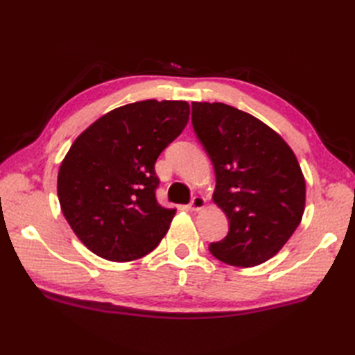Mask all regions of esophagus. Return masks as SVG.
<instances>
[{
    "label": "esophagus",
    "instance_id": "obj_1",
    "mask_svg": "<svg viewBox=\"0 0 355 355\" xmlns=\"http://www.w3.org/2000/svg\"><path fill=\"white\" fill-rule=\"evenodd\" d=\"M205 206H206V200L202 198V197H200V195H197V197H193L191 200V202H189V207L192 210H200V209H202Z\"/></svg>",
    "mask_w": 355,
    "mask_h": 355
}]
</instances>
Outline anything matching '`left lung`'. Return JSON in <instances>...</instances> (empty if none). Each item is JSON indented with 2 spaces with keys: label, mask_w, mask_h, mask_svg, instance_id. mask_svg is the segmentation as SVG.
Returning <instances> with one entry per match:
<instances>
[{
  "label": "left lung",
  "mask_w": 355,
  "mask_h": 355,
  "mask_svg": "<svg viewBox=\"0 0 355 355\" xmlns=\"http://www.w3.org/2000/svg\"><path fill=\"white\" fill-rule=\"evenodd\" d=\"M195 135L214 164V201L229 233L209 250L229 266L254 267L281 250L305 209V180L296 155L271 128L220 102H193Z\"/></svg>",
  "instance_id": "8db88e82"
}]
</instances>
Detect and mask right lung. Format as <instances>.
Listing matches in <instances>:
<instances>
[{"label":"right lung","instance_id":"add662e5","mask_svg":"<svg viewBox=\"0 0 355 355\" xmlns=\"http://www.w3.org/2000/svg\"><path fill=\"white\" fill-rule=\"evenodd\" d=\"M189 112L183 101L123 105L74 140L58 173V197L88 250L128 262L160 244L175 209L158 205L155 162L182 134Z\"/></svg>","mask_w":355,"mask_h":355}]
</instances>
